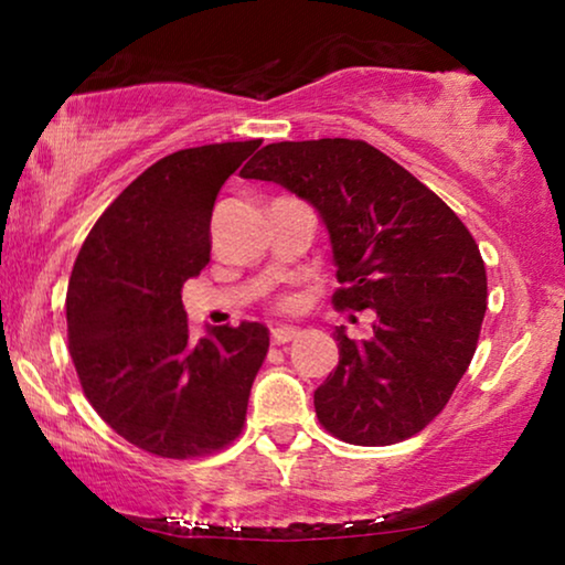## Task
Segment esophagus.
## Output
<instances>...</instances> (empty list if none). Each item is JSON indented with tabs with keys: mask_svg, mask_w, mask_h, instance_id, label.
Listing matches in <instances>:
<instances>
[{
	"mask_svg": "<svg viewBox=\"0 0 565 565\" xmlns=\"http://www.w3.org/2000/svg\"><path fill=\"white\" fill-rule=\"evenodd\" d=\"M300 337V329H296V327H277V329H273V342L275 344H288V342H292V339H298Z\"/></svg>",
	"mask_w": 565,
	"mask_h": 565,
	"instance_id": "obj_1",
	"label": "esophagus"
}]
</instances>
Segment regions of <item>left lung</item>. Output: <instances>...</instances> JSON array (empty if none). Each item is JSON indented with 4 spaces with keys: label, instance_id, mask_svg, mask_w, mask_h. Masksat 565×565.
I'll list each match as a JSON object with an SVG mask.
<instances>
[{
    "label": "left lung",
    "instance_id": "left-lung-1",
    "mask_svg": "<svg viewBox=\"0 0 565 565\" xmlns=\"http://www.w3.org/2000/svg\"><path fill=\"white\" fill-rule=\"evenodd\" d=\"M306 200L329 234L337 308L375 316L373 337L337 327L339 365L313 393L319 422L350 445L416 435L473 360L486 267L462 221L412 172L365 141L267 143L242 169Z\"/></svg>",
    "mask_w": 565,
    "mask_h": 565
}]
</instances>
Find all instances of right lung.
Returning <instances> with one entry per match:
<instances>
[{"mask_svg":"<svg viewBox=\"0 0 565 565\" xmlns=\"http://www.w3.org/2000/svg\"><path fill=\"white\" fill-rule=\"evenodd\" d=\"M262 141L169 153L99 215L66 292L68 352L84 396L130 445L198 458L238 437L269 329L259 321L190 337L182 285L211 259L223 182Z\"/></svg>","mask_w":565,"mask_h":565,"instance_id":"1","label":"right lung"}]
</instances>
